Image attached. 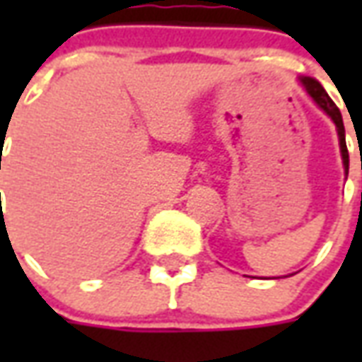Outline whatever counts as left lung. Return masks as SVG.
<instances>
[{"label": "left lung", "mask_w": 362, "mask_h": 362, "mask_svg": "<svg viewBox=\"0 0 362 362\" xmlns=\"http://www.w3.org/2000/svg\"><path fill=\"white\" fill-rule=\"evenodd\" d=\"M303 85L308 90V95L314 98V103L318 104L322 110L326 112L329 118L334 119L335 127H337V135H339V147H341V157H343V166H345V173H349V151H347V143H345V127H343V118L339 108L335 106V103L327 96V93L324 90V87L320 85L316 79H310V77H303L300 79Z\"/></svg>", "instance_id": "obj_1"}]
</instances>
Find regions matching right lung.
<instances>
[{
	"instance_id": "1",
	"label": "right lung",
	"mask_w": 362,
	"mask_h": 362,
	"mask_svg": "<svg viewBox=\"0 0 362 362\" xmlns=\"http://www.w3.org/2000/svg\"><path fill=\"white\" fill-rule=\"evenodd\" d=\"M0 163H1V157H0Z\"/></svg>"
}]
</instances>
